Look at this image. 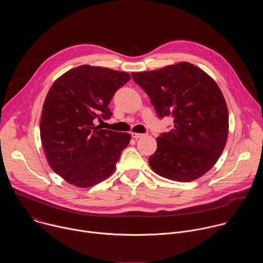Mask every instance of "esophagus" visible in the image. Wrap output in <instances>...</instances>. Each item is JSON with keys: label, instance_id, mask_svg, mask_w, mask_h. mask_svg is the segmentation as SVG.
Returning <instances> with one entry per match:
<instances>
[{"label": "esophagus", "instance_id": "34e87169", "mask_svg": "<svg viewBox=\"0 0 263 263\" xmlns=\"http://www.w3.org/2000/svg\"><path fill=\"white\" fill-rule=\"evenodd\" d=\"M131 135H132V137H133V138H135V139H137V138H140V137L144 136V134H142V133H135V132H132V133H131Z\"/></svg>", "mask_w": 263, "mask_h": 263}]
</instances>
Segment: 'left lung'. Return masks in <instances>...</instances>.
Masks as SVG:
<instances>
[{"mask_svg":"<svg viewBox=\"0 0 263 263\" xmlns=\"http://www.w3.org/2000/svg\"><path fill=\"white\" fill-rule=\"evenodd\" d=\"M132 78L149 97L157 116L174 118V127L157 140L148 164L159 176L191 182L216 163L226 145L229 114L216 82L200 67L178 62L132 72Z\"/></svg>","mask_w":263,"mask_h":263,"instance_id":"8db88e82","label":"left lung"}]
</instances>
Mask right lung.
<instances>
[{
    "label": "right lung",
    "mask_w": 263,
    "mask_h": 263,
    "mask_svg": "<svg viewBox=\"0 0 263 263\" xmlns=\"http://www.w3.org/2000/svg\"><path fill=\"white\" fill-rule=\"evenodd\" d=\"M130 79L126 71L84 64L51 86L43 106L41 139L49 165L67 183L86 189L116 171L131 135L103 130L95 122L110 119L112 97Z\"/></svg>",
    "instance_id": "right-lung-1"
}]
</instances>
